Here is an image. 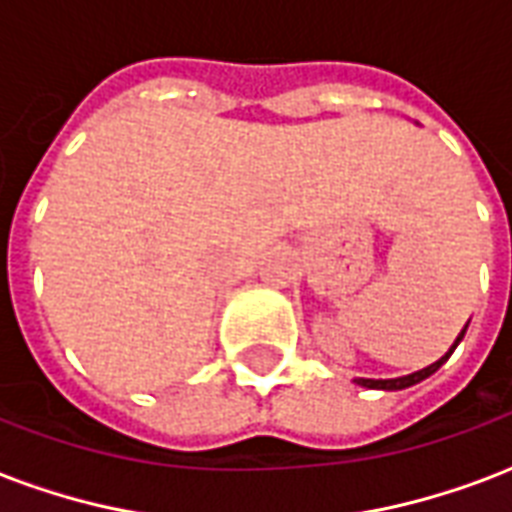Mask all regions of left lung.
I'll list each match as a JSON object with an SVG mask.
<instances>
[{
  "mask_svg": "<svg viewBox=\"0 0 512 512\" xmlns=\"http://www.w3.org/2000/svg\"><path fill=\"white\" fill-rule=\"evenodd\" d=\"M464 333H467V325H464L462 333L456 335L454 346H451V349H448L438 362H432V365H427V368L416 370V373H411V376H400V378H354V381H357V384H360V386H365V389H386V392L408 389V386L419 384V381H424V378L432 376V373H435V370H438L440 365H443V362H446L448 357H451V354H454V349H456V346H459V341H462V338H464Z\"/></svg>",
  "mask_w": 512,
  "mask_h": 512,
  "instance_id": "1",
  "label": "left lung"
}]
</instances>
